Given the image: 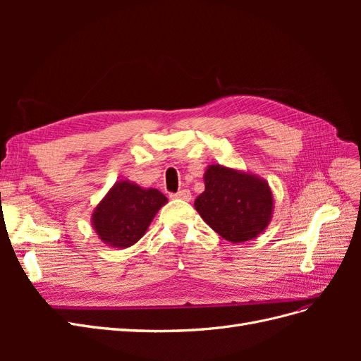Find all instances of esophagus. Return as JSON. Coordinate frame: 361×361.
<instances>
[{
	"mask_svg": "<svg viewBox=\"0 0 361 361\" xmlns=\"http://www.w3.org/2000/svg\"><path fill=\"white\" fill-rule=\"evenodd\" d=\"M171 197L173 199H180V200H185V202H190L191 200V192H190V190H180L176 194H173Z\"/></svg>",
	"mask_w": 361,
	"mask_h": 361,
	"instance_id": "obj_1",
	"label": "esophagus"
}]
</instances>
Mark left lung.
<instances>
[{"label":"left lung","instance_id":"obj_1","mask_svg":"<svg viewBox=\"0 0 361 361\" xmlns=\"http://www.w3.org/2000/svg\"><path fill=\"white\" fill-rule=\"evenodd\" d=\"M204 191L194 202L203 221L226 241L241 244L257 238L271 223L274 195L257 174L211 164Z\"/></svg>","mask_w":361,"mask_h":361}]
</instances>
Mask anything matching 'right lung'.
Segmentation results:
<instances>
[{"instance_id": "1", "label": "right lung", "mask_w": 361, "mask_h": 361, "mask_svg": "<svg viewBox=\"0 0 361 361\" xmlns=\"http://www.w3.org/2000/svg\"><path fill=\"white\" fill-rule=\"evenodd\" d=\"M167 197L157 188H143L128 179L117 180L96 204L92 226L97 238L113 248L138 243Z\"/></svg>"}]
</instances>
